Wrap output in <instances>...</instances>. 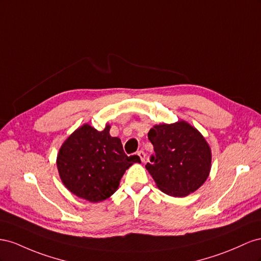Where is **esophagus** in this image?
Returning a JSON list of instances; mask_svg holds the SVG:
<instances>
[{
    "instance_id": "esophagus-1",
    "label": "esophagus",
    "mask_w": 261,
    "mask_h": 261,
    "mask_svg": "<svg viewBox=\"0 0 261 261\" xmlns=\"http://www.w3.org/2000/svg\"><path fill=\"white\" fill-rule=\"evenodd\" d=\"M138 155H139V158L141 159V161H142V162L145 161V153H144V151H139Z\"/></svg>"
}]
</instances>
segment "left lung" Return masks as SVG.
I'll return each mask as SVG.
<instances>
[{"mask_svg": "<svg viewBox=\"0 0 261 261\" xmlns=\"http://www.w3.org/2000/svg\"><path fill=\"white\" fill-rule=\"evenodd\" d=\"M147 137L154 155L145 167L160 190L186 197L204 184L211 169V148L196 128L184 120L156 124Z\"/></svg>", "mask_w": 261, "mask_h": 261, "instance_id": "1", "label": "left lung"}]
</instances>
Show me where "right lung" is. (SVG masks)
Segmentation results:
<instances>
[{
	"label": "right lung",
	"mask_w": 261,
	"mask_h": 261,
	"mask_svg": "<svg viewBox=\"0 0 261 261\" xmlns=\"http://www.w3.org/2000/svg\"><path fill=\"white\" fill-rule=\"evenodd\" d=\"M83 124L64 141L59 150L57 166L63 185L74 195L99 202L114 195L124 172L138 155H125L121 140Z\"/></svg>",
	"instance_id": "add662e5"
}]
</instances>
